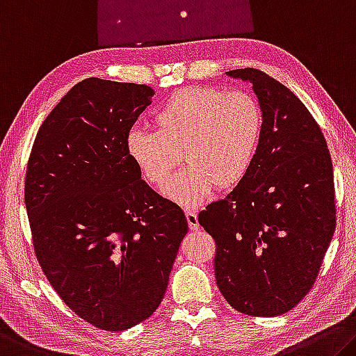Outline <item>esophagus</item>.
Here are the masks:
<instances>
[{"label":"esophagus","instance_id":"1","mask_svg":"<svg viewBox=\"0 0 356 356\" xmlns=\"http://www.w3.org/2000/svg\"><path fill=\"white\" fill-rule=\"evenodd\" d=\"M185 217H187L190 229H198L200 228L198 213H196V211H193V209H185Z\"/></svg>","mask_w":356,"mask_h":356}]
</instances>
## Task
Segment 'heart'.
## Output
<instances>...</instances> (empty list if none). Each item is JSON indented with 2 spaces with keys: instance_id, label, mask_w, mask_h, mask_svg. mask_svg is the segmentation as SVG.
I'll use <instances>...</instances> for the list:
<instances>
[{
  "instance_id": "obj_1",
  "label": "heart",
  "mask_w": 356,
  "mask_h": 356,
  "mask_svg": "<svg viewBox=\"0 0 356 356\" xmlns=\"http://www.w3.org/2000/svg\"><path fill=\"white\" fill-rule=\"evenodd\" d=\"M155 131L134 128L127 154L150 185L161 187L180 161L187 166L163 188L168 198L195 207L212 191L239 185L249 172L261 136V107L244 90L185 87L152 115Z\"/></svg>"
}]
</instances>
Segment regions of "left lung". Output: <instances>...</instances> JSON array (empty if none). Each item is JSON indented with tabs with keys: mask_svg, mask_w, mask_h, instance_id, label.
Instances as JSON below:
<instances>
[{
	"mask_svg": "<svg viewBox=\"0 0 356 356\" xmlns=\"http://www.w3.org/2000/svg\"><path fill=\"white\" fill-rule=\"evenodd\" d=\"M227 74L253 86L261 136L244 180L198 222L216 241L217 286L229 306L275 317L312 289L336 229L331 155L318 123L284 83L253 67Z\"/></svg>",
	"mask_w": 356,
	"mask_h": 356,
	"instance_id": "left-lung-1",
	"label": "left lung"
}]
</instances>
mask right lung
Listing matches in <instances>:
<instances>
[{
	"label": "right lung",
	"mask_w": 356,
	"mask_h": 356,
	"mask_svg": "<svg viewBox=\"0 0 356 356\" xmlns=\"http://www.w3.org/2000/svg\"><path fill=\"white\" fill-rule=\"evenodd\" d=\"M152 95L139 83L79 82L28 158L25 206L42 273L72 312L106 331L155 312L188 231L182 209L155 193L127 154Z\"/></svg>",
	"instance_id": "right-lung-1"
}]
</instances>
